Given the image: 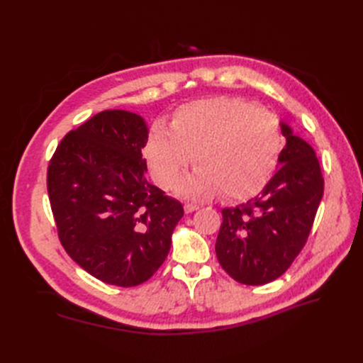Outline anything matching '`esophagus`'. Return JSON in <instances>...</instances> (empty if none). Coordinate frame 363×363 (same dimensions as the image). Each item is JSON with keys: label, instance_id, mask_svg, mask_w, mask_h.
Segmentation results:
<instances>
[{"label": "esophagus", "instance_id": "esophagus-1", "mask_svg": "<svg viewBox=\"0 0 363 363\" xmlns=\"http://www.w3.org/2000/svg\"><path fill=\"white\" fill-rule=\"evenodd\" d=\"M196 208H199V206H195V204H184V212L186 213H192L194 211H196Z\"/></svg>", "mask_w": 363, "mask_h": 363}]
</instances>
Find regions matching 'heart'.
I'll return each instance as SVG.
<instances>
[{"label": "heart", "mask_w": 363, "mask_h": 363, "mask_svg": "<svg viewBox=\"0 0 363 363\" xmlns=\"http://www.w3.org/2000/svg\"><path fill=\"white\" fill-rule=\"evenodd\" d=\"M283 147L279 118L235 96L203 98L180 106L169 128L152 124L145 157L152 179L174 188L191 163L196 171L182 184L191 199H245L260 189L276 168Z\"/></svg>", "instance_id": "obj_1"}]
</instances>
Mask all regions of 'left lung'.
Masks as SVG:
<instances>
[{
  "mask_svg": "<svg viewBox=\"0 0 363 363\" xmlns=\"http://www.w3.org/2000/svg\"><path fill=\"white\" fill-rule=\"evenodd\" d=\"M286 145L280 168L262 192L236 207L221 211L216 257L230 277L259 286L279 279L307 242L324 179L313 148L281 124Z\"/></svg>",
  "mask_w": 363,
  "mask_h": 363,
  "instance_id": "left-lung-1",
  "label": "left lung"
}]
</instances>
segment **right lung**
I'll list each match as a JSON object with an SVG mask.
<instances>
[{"mask_svg":"<svg viewBox=\"0 0 363 363\" xmlns=\"http://www.w3.org/2000/svg\"><path fill=\"white\" fill-rule=\"evenodd\" d=\"M147 138L139 115L103 111L60 140L47 171L60 244L84 271L115 286H138L162 267L184 213L145 179Z\"/></svg>","mask_w":363,"mask_h":363,"instance_id":"1","label":"right lung"}]
</instances>
